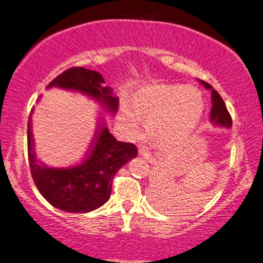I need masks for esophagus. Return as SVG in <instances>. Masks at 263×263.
I'll use <instances>...</instances> for the list:
<instances>
[{"label": "esophagus", "mask_w": 263, "mask_h": 263, "mask_svg": "<svg viewBox=\"0 0 263 263\" xmlns=\"http://www.w3.org/2000/svg\"><path fill=\"white\" fill-rule=\"evenodd\" d=\"M138 151H139V155L143 156L145 160L151 161V162H153V161H155V156L149 152V149H148L145 145H139V147H138Z\"/></svg>", "instance_id": "esophagus-1"}]
</instances>
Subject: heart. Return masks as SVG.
<instances>
[{
  "label": "heart",
  "instance_id": "heart-1",
  "mask_svg": "<svg viewBox=\"0 0 263 263\" xmlns=\"http://www.w3.org/2000/svg\"><path fill=\"white\" fill-rule=\"evenodd\" d=\"M135 110L124 105V121L130 130L139 124V114L148 115V128L162 142H173L193 130L203 111L198 90L181 85H157L134 96Z\"/></svg>",
  "mask_w": 263,
  "mask_h": 263
}]
</instances>
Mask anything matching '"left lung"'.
Here are the masks:
<instances>
[{"instance_id": "obj_1", "label": "left lung", "mask_w": 263, "mask_h": 263, "mask_svg": "<svg viewBox=\"0 0 263 263\" xmlns=\"http://www.w3.org/2000/svg\"><path fill=\"white\" fill-rule=\"evenodd\" d=\"M202 84L207 88V89L212 90V108H211V121L215 124V125L225 126V128H230L233 124H231V116L229 114L228 108H226L225 102L221 98V96L217 93V90L212 89L211 85L209 83H206L204 80H201Z\"/></svg>"}]
</instances>
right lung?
Returning a JSON list of instances; mask_svg holds the SVG:
<instances>
[{"label": "right lung", "instance_id": "obj_1", "mask_svg": "<svg viewBox=\"0 0 263 263\" xmlns=\"http://www.w3.org/2000/svg\"><path fill=\"white\" fill-rule=\"evenodd\" d=\"M102 75L84 67H70L54 78L48 87L75 89L101 101L108 110H118V98L103 87ZM87 160L70 168L48 167L35 158L30 116L28 121V160L40 193L56 209L66 212H89L108 201L115 174L138 149L133 143L118 142L107 130L98 129Z\"/></svg>", "mask_w": 263, "mask_h": 263}]
</instances>
